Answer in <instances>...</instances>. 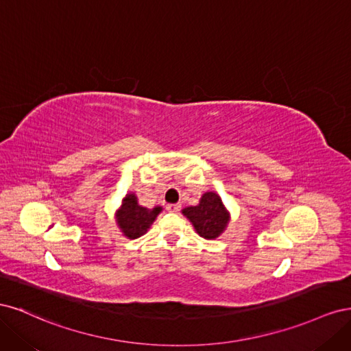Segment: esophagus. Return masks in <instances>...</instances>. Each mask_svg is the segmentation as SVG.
Segmentation results:
<instances>
[{"instance_id":"esophagus-1","label":"esophagus","mask_w":351,"mask_h":351,"mask_svg":"<svg viewBox=\"0 0 351 351\" xmlns=\"http://www.w3.org/2000/svg\"><path fill=\"white\" fill-rule=\"evenodd\" d=\"M180 208H182V205H180V204H169V205H167V210H169V212H178Z\"/></svg>"}]
</instances>
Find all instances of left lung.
Returning <instances> with one entry per match:
<instances>
[{"label": "left lung", "instance_id": "1", "mask_svg": "<svg viewBox=\"0 0 351 351\" xmlns=\"http://www.w3.org/2000/svg\"><path fill=\"white\" fill-rule=\"evenodd\" d=\"M182 212L192 222L197 234L208 240L219 237L230 222V212L215 192L204 193L199 205L184 208Z\"/></svg>", "mask_w": 351, "mask_h": 351}]
</instances>
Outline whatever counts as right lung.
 Segmentation results:
<instances>
[{
	"label": "right lung",
	"mask_w": 351,
	"mask_h": 351,
	"mask_svg": "<svg viewBox=\"0 0 351 351\" xmlns=\"http://www.w3.org/2000/svg\"><path fill=\"white\" fill-rule=\"evenodd\" d=\"M161 210V206L152 209L141 206L137 204V196L134 193H127L120 209L115 212V221L127 239H137L151 228Z\"/></svg>",
	"instance_id": "1"
}]
</instances>
